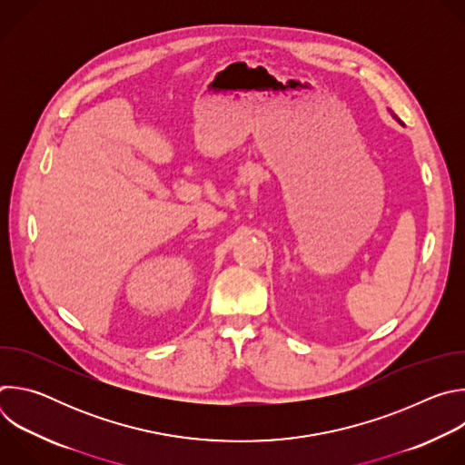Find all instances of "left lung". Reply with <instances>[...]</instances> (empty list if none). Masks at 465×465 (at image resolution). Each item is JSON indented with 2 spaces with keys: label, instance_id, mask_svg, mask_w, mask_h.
Returning <instances> with one entry per match:
<instances>
[{
  "label": "left lung",
  "instance_id": "8db88e82",
  "mask_svg": "<svg viewBox=\"0 0 465 465\" xmlns=\"http://www.w3.org/2000/svg\"><path fill=\"white\" fill-rule=\"evenodd\" d=\"M391 115H393V119H397V115H395V114H393V112H391ZM397 121H400V119H397ZM400 123H401V121H400Z\"/></svg>",
  "mask_w": 465,
  "mask_h": 465
}]
</instances>
